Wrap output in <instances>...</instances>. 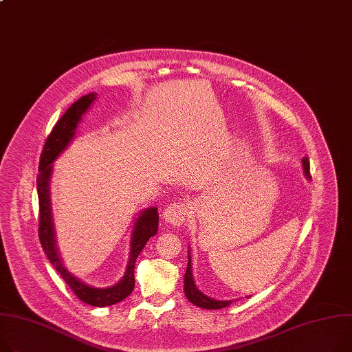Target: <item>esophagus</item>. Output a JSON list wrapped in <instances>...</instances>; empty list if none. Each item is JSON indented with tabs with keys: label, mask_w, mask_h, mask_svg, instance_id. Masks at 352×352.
<instances>
[{
	"label": "esophagus",
	"mask_w": 352,
	"mask_h": 352,
	"mask_svg": "<svg viewBox=\"0 0 352 352\" xmlns=\"http://www.w3.org/2000/svg\"><path fill=\"white\" fill-rule=\"evenodd\" d=\"M162 215L167 223L181 226L186 221V217H188V206H186L185 202H173L164 209Z\"/></svg>",
	"instance_id": "obj_1"
}]
</instances>
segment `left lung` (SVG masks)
I'll list each match as a JSON object with an SVG mask.
<instances>
[{"instance_id": "1", "label": "left lung", "mask_w": 352, "mask_h": 352, "mask_svg": "<svg viewBox=\"0 0 352 352\" xmlns=\"http://www.w3.org/2000/svg\"><path fill=\"white\" fill-rule=\"evenodd\" d=\"M302 167H304V173H306L307 178H311L310 175V161L307 157L302 158ZM184 290H185V296L191 302H194L195 306L202 307V309H208V310H219L223 307H228L232 301H218L214 298H209L205 294H202L192 278V270H191V257H188V266H186V272H185V278H184Z\"/></svg>"}]
</instances>
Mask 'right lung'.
Masks as SVG:
<instances>
[{"mask_svg":"<svg viewBox=\"0 0 352 352\" xmlns=\"http://www.w3.org/2000/svg\"><path fill=\"white\" fill-rule=\"evenodd\" d=\"M96 99L95 93H90L80 98L70 106L65 114L58 120L54 126L51 134L48 135L39 158V167H38V177H36V186H38V201H39V222H38V235L41 245L48 256L50 262L65 280V283L70 287L78 298L83 302L90 304L95 307H106L111 304L119 302L124 300L134 289V265L137 261V256L143 250L147 241L154 236L158 230V214L157 208H148L147 210L140 215L135 222L133 230V241H131V253L129 259V266L124 277L113 287L107 289H95L90 287L70 274L60 263L58 252L55 249V239H54V228L51 219V208H50V190L48 182L52 173L51 164L56 160V157L66 148L70 140L75 135V130L78 123L82 119V114L89 109L91 102Z\"/></svg>","mask_w":352,"mask_h":352,"instance_id":"1","label":"right lung"}]
</instances>
